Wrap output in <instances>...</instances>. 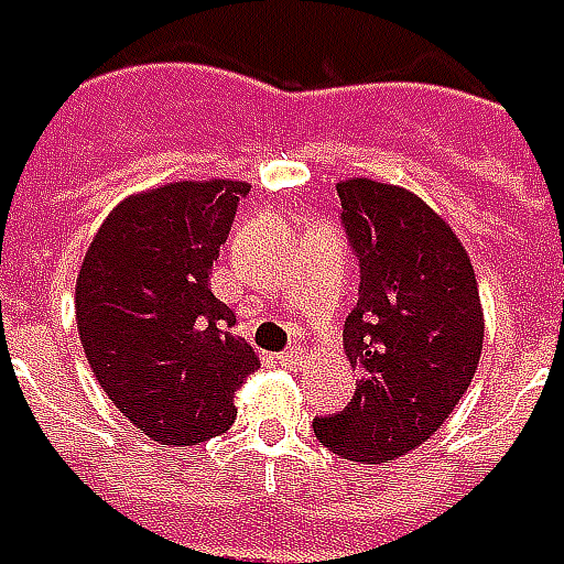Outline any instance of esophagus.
Instances as JSON below:
<instances>
[{
	"label": "esophagus",
	"mask_w": 564,
	"mask_h": 564,
	"mask_svg": "<svg viewBox=\"0 0 564 564\" xmlns=\"http://www.w3.org/2000/svg\"><path fill=\"white\" fill-rule=\"evenodd\" d=\"M302 359H305V350H302V347H290V350H283V354L278 356L281 366H299Z\"/></svg>",
	"instance_id": "1"
}]
</instances>
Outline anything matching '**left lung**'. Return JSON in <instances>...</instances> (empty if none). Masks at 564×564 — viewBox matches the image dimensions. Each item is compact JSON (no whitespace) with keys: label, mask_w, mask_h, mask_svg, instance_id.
Here are the masks:
<instances>
[{"label":"left lung","mask_w":564,"mask_h":564,"mask_svg":"<svg viewBox=\"0 0 564 564\" xmlns=\"http://www.w3.org/2000/svg\"><path fill=\"white\" fill-rule=\"evenodd\" d=\"M338 198L359 259V302L344 323L359 380L314 435L338 459L380 465L420 447L459 404L484 350V307L468 250L423 198L371 177L341 181Z\"/></svg>","instance_id":"1"}]
</instances>
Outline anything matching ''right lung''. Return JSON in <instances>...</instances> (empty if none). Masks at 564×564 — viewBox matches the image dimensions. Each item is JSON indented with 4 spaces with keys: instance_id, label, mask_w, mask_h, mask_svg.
<instances>
[{
    "instance_id": "right-lung-1",
    "label": "right lung",
    "mask_w": 564,
    "mask_h": 564,
    "mask_svg": "<svg viewBox=\"0 0 564 564\" xmlns=\"http://www.w3.org/2000/svg\"><path fill=\"white\" fill-rule=\"evenodd\" d=\"M245 181H174L123 198L93 235L75 286L84 354L120 414L156 444L193 447L235 423L259 368L210 293Z\"/></svg>"
}]
</instances>
